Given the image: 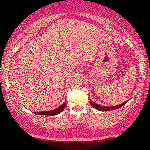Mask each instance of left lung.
<instances>
[{
    "label": "left lung",
    "mask_w": 150,
    "mask_h": 150,
    "mask_svg": "<svg viewBox=\"0 0 150 150\" xmlns=\"http://www.w3.org/2000/svg\"><path fill=\"white\" fill-rule=\"evenodd\" d=\"M128 102V101H127ZM127 102H123V103L121 104H119V105H116V106H113V107H106V106H102V105H99V104H96L95 102H92L91 100H90V103L91 104L92 107L93 108L96 109L97 110H99V111H110V110H116L117 108H120L122 106H123L124 104H125Z\"/></svg>",
    "instance_id": "1"
}]
</instances>
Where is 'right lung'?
<instances>
[{"label": "right lung", "instance_id": "obj_1", "mask_svg": "<svg viewBox=\"0 0 150 150\" xmlns=\"http://www.w3.org/2000/svg\"><path fill=\"white\" fill-rule=\"evenodd\" d=\"M66 102H64V103L61 105L60 107H59L58 108L55 109V110H50V111H43V112H35L37 115H56L59 114L60 112L63 111L64 108L66 107Z\"/></svg>", "mask_w": 150, "mask_h": 150}]
</instances>
